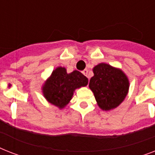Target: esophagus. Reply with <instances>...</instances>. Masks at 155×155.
<instances>
[{
  "label": "esophagus",
  "instance_id": "34e87169",
  "mask_svg": "<svg viewBox=\"0 0 155 155\" xmlns=\"http://www.w3.org/2000/svg\"><path fill=\"white\" fill-rule=\"evenodd\" d=\"M82 73L85 75V76L88 77V70H87V69H84V70L82 71ZM88 79H89V77H88Z\"/></svg>",
  "mask_w": 155,
  "mask_h": 155
}]
</instances>
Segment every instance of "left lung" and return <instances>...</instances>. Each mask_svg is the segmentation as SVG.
<instances>
[{
    "instance_id": "obj_1",
    "label": "left lung",
    "mask_w": 155,
    "mask_h": 155,
    "mask_svg": "<svg viewBox=\"0 0 155 155\" xmlns=\"http://www.w3.org/2000/svg\"><path fill=\"white\" fill-rule=\"evenodd\" d=\"M89 87L98 106L105 111L117 108L129 92L130 82L126 75L120 69L104 63L95 66Z\"/></svg>"
}]
</instances>
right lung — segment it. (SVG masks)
<instances>
[{"label":"right lung","mask_w":155,"mask_h":155,"mask_svg":"<svg viewBox=\"0 0 155 155\" xmlns=\"http://www.w3.org/2000/svg\"><path fill=\"white\" fill-rule=\"evenodd\" d=\"M87 78L80 71L68 74L65 68L58 67L44 83L42 93L47 101L61 109L70 102L74 91L87 86Z\"/></svg>","instance_id":"obj_1"}]
</instances>
